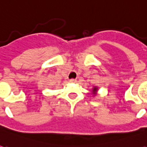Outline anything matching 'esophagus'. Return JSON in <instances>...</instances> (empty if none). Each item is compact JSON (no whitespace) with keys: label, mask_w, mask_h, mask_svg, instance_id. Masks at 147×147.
Segmentation results:
<instances>
[{"label":"esophagus","mask_w":147,"mask_h":147,"mask_svg":"<svg viewBox=\"0 0 147 147\" xmlns=\"http://www.w3.org/2000/svg\"><path fill=\"white\" fill-rule=\"evenodd\" d=\"M70 82L71 83H76L77 80L76 79H71V80H70Z\"/></svg>","instance_id":"esophagus-1"}]
</instances>
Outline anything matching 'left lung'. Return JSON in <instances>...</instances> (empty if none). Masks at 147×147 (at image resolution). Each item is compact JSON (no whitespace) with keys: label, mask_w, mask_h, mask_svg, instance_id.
<instances>
[{"label":"left lung","mask_w":147,"mask_h":147,"mask_svg":"<svg viewBox=\"0 0 147 147\" xmlns=\"http://www.w3.org/2000/svg\"><path fill=\"white\" fill-rule=\"evenodd\" d=\"M98 87L96 86H93L92 90H91V94H92L94 97L98 94Z\"/></svg>","instance_id":"1"}]
</instances>
